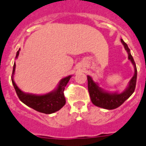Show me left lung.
I'll use <instances>...</instances> for the list:
<instances>
[{
	"instance_id": "8db88e82",
	"label": "left lung",
	"mask_w": 146,
	"mask_h": 146,
	"mask_svg": "<svg viewBox=\"0 0 146 146\" xmlns=\"http://www.w3.org/2000/svg\"><path fill=\"white\" fill-rule=\"evenodd\" d=\"M121 42L123 45L124 48L128 53V59L131 61L134 65V74L131 79L129 81V85L122 92H111L104 90V89L99 87L98 84L92 80V77L87 76V82H88V91L90 96L91 101L96 106L106 110H114L123 104L126 100H127L132 95L135 90L137 82V67L134 62L132 56L130 52L127 44L121 39Z\"/></svg>"
}]
</instances>
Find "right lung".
Wrapping results in <instances>:
<instances>
[{
    "mask_svg": "<svg viewBox=\"0 0 146 146\" xmlns=\"http://www.w3.org/2000/svg\"><path fill=\"white\" fill-rule=\"evenodd\" d=\"M20 50V49L17 50L15 57L16 59L18 57ZM15 67L16 64L15 62L13 66V71H12V82L15 91L17 92V96L23 103L36 111L45 114L54 113L55 111H59L64 106L66 101L64 96V90L72 76H68L62 78L57 87L48 93L44 95L30 94L23 92L15 84L13 78L15 73Z\"/></svg>",
    "mask_w": 146,
    "mask_h": 146,
    "instance_id": "add662e5",
    "label": "right lung"
}]
</instances>
